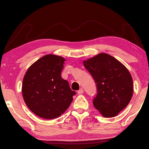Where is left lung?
Wrapping results in <instances>:
<instances>
[{
  "label": "left lung",
  "mask_w": 149,
  "mask_h": 149,
  "mask_svg": "<svg viewBox=\"0 0 149 149\" xmlns=\"http://www.w3.org/2000/svg\"><path fill=\"white\" fill-rule=\"evenodd\" d=\"M65 59L47 54L34 62L24 75L22 83L24 100L31 112L45 119H54L64 113L75 92L61 72Z\"/></svg>",
  "instance_id": "8db88e82"
}]
</instances>
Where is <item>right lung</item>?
I'll return each instance as SVG.
<instances>
[{"instance_id": "add662e5", "label": "right lung", "mask_w": 149, "mask_h": 149, "mask_svg": "<svg viewBox=\"0 0 149 149\" xmlns=\"http://www.w3.org/2000/svg\"><path fill=\"white\" fill-rule=\"evenodd\" d=\"M84 65L97 85L95 108L105 118L116 116L132 98L133 79L130 72L110 55L100 53L85 60Z\"/></svg>"}]
</instances>
